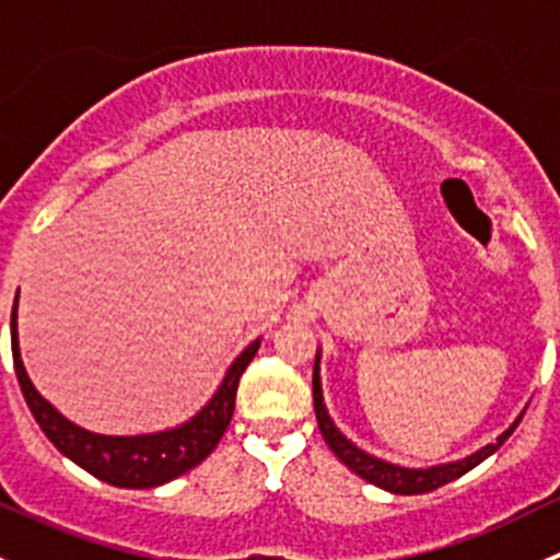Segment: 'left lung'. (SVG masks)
Listing matches in <instances>:
<instances>
[{"mask_svg":"<svg viewBox=\"0 0 560 560\" xmlns=\"http://www.w3.org/2000/svg\"><path fill=\"white\" fill-rule=\"evenodd\" d=\"M312 387H314V411H316V422H319V431H322V439H325L327 447L332 450V455L338 457V460L343 463L347 468H352L358 477H363L365 482L376 485V488L382 490H389V493H400V495H417V493H431V490L442 488V485L453 482V479L463 477L466 471H471L474 466H479V463L485 460V457H490L495 453V450L501 447V444L506 442V439L515 433V428L521 425V417H517L515 422H512L510 428H506L504 433H501L499 439H495L493 444H488V447H482L479 453L463 457V460H455V463H444V466H433V468H404V466H393V463L387 460H380V457L363 453V450L354 447L352 442H349L347 436H343L341 431H338L336 425H332L330 415H327L325 404H322V385H319V354H316V363H314V380H312Z\"/></svg>","mask_w":560,"mask_h":560,"instance_id":"left-lung-1","label":"left lung"}]
</instances>
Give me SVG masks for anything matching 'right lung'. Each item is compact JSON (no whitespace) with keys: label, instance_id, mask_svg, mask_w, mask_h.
I'll return each instance as SVG.
<instances>
[{"label":"right lung","instance_id":"add662e5","mask_svg":"<svg viewBox=\"0 0 560 560\" xmlns=\"http://www.w3.org/2000/svg\"><path fill=\"white\" fill-rule=\"evenodd\" d=\"M15 306H19V295H15ZM15 306L13 316H10V341H13L15 376H19L26 406H30L37 425L43 428L45 436L50 439V444L61 455H67L72 463L86 468L89 474H94L103 482L116 485V488H156V485L171 482V479L180 477L189 468H195L197 463L206 460L217 450L219 439L224 436L230 420H233L241 374H244L246 365L252 363L259 349V341L248 343L244 352L238 354V360L230 365L222 387L208 400V406H202L180 428L165 433H149V436H100V433H89L83 428L72 425L70 420H65L30 382L19 352Z\"/></svg>","mask_w":560,"mask_h":560}]
</instances>
